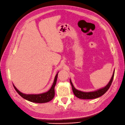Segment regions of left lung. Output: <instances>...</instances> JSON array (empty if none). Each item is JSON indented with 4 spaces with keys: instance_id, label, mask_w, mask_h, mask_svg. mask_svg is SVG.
Masks as SVG:
<instances>
[{
    "instance_id": "left-lung-1",
    "label": "left lung",
    "mask_w": 125,
    "mask_h": 125,
    "mask_svg": "<svg viewBox=\"0 0 125 125\" xmlns=\"http://www.w3.org/2000/svg\"><path fill=\"white\" fill-rule=\"evenodd\" d=\"M114 74H115V70H114V73H113L112 78H111L110 81L109 82L108 84H107L105 87H104V88H101V89L97 90V91L90 92H84L79 91V90L75 89V88H74L72 81H71V80H70V84L72 87L73 92L74 95H75L76 97H78V98H80V99H91L97 98H98L99 97H101V96L103 95L105 92L108 91L109 87H110L111 84H112L113 79H114Z\"/></svg>"
}]
</instances>
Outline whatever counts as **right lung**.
Masks as SVG:
<instances>
[{
  "instance_id": "obj_1",
  "label": "right lung",
  "mask_w": 125,
  "mask_h": 125,
  "mask_svg": "<svg viewBox=\"0 0 125 125\" xmlns=\"http://www.w3.org/2000/svg\"><path fill=\"white\" fill-rule=\"evenodd\" d=\"M58 73H57V74L56 75V76H55L54 81H53V84L52 85L51 88H50V89L49 91L45 92V93H44L38 94H26L22 93V92L18 91V90L17 89V88L13 84V87H14L15 90L17 91V93H18L21 97L23 98L24 99H26V100L32 102L38 103H46L48 102L51 101L55 96V86L56 85V83Z\"/></svg>"
}]
</instances>
